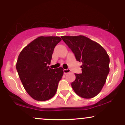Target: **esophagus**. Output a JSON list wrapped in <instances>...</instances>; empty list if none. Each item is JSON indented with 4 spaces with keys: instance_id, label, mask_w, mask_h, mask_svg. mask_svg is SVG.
<instances>
[{
    "instance_id": "obj_1",
    "label": "esophagus",
    "mask_w": 125,
    "mask_h": 125,
    "mask_svg": "<svg viewBox=\"0 0 125 125\" xmlns=\"http://www.w3.org/2000/svg\"><path fill=\"white\" fill-rule=\"evenodd\" d=\"M63 72H64V74L68 73L71 72V70H70V69H64L63 70Z\"/></svg>"
}]
</instances>
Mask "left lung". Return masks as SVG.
Instances as JSON below:
<instances>
[{
	"instance_id": "8db88e82",
	"label": "left lung",
	"mask_w": 125,
	"mask_h": 125,
	"mask_svg": "<svg viewBox=\"0 0 125 125\" xmlns=\"http://www.w3.org/2000/svg\"><path fill=\"white\" fill-rule=\"evenodd\" d=\"M62 40L82 62V72L74 74L71 85L77 95L84 99L95 97L102 89L109 73L110 59L105 49L90 39L82 35L62 36Z\"/></svg>"
}]
</instances>
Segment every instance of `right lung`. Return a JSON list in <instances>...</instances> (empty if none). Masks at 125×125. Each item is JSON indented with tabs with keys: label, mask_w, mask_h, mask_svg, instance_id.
Returning a JSON list of instances; mask_svg holds the SVG:
<instances>
[{
	"label": "right lung",
	"mask_w": 125,
	"mask_h": 125,
	"mask_svg": "<svg viewBox=\"0 0 125 125\" xmlns=\"http://www.w3.org/2000/svg\"><path fill=\"white\" fill-rule=\"evenodd\" d=\"M62 41L58 36H39L21 52L16 69L23 86L33 99L38 101L49 100L55 94L63 69H51L54 47Z\"/></svg>",
	"instance_id": "obj_1"
}]
</instances>
